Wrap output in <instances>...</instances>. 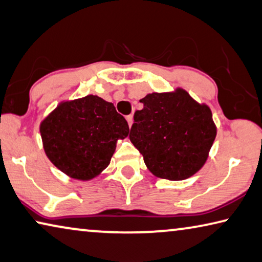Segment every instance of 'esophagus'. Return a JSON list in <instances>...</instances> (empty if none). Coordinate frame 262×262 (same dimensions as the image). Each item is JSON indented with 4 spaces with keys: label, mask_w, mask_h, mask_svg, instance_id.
<instances>
[{
    "label": "esophagus",
    "mask_w": 262,
    "mask_h": 262,
    "mask_svg": "<svg viewBox=\"0 0 262 262\" xmlns=\"http://www.w3.org/2000/svg\"><path fill=\"white\" fill-rule=\"evenodd\" d=\"M126 120H127L128 124H129V127H132V124H133V116L132 115H128L127 118H126Z\"/></svg>",
    "instance_id": "obj_1"
}]
</instances>
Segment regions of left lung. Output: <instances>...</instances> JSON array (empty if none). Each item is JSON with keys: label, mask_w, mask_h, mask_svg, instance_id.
<instances>
[{"label": "left lung", "mask_w": 262, "mask_h": 262, "mask_svg": "<svg viewBox=\"0 0 262 262\" xmlns=\"http://www.w3.org/2000/svg\"><path fill=\"white\" fill-rule=\"evenodd\" d=\"M140 102L143 108L135 112L129 139L149 171L169 181H183L198 172L217 135L210 107L181 87L149 93Z\"/></svg>", "instance_id": "obj_1"}]
</instances>
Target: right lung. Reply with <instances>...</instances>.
Returning <instances> with one entry per match:
<instances>
[{"label":"right lung","instance_id":"right-lung-1","mask_svg":"<svg viewBox=\"0 0 262 262\" xmlns=\"http://www.w3.org/2000/svg\"><path fill=\"white\" fill-rule=\"evenodd\" d=\"M44 151L66 176L91 181L108 167L118 140L129 127L112 102L98 95L60 101L41 120Z\"/></svg>","mask_w":262,"mask_h":262}]
</instances>
